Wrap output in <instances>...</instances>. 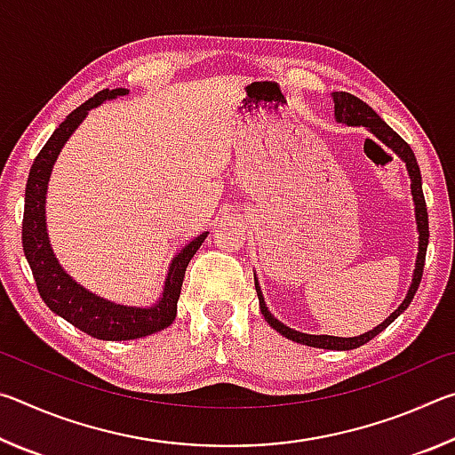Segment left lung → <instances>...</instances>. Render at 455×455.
Instances as JSON below:
<instances>
[{
    "label": "left lung",
    "mask_w": 455,
    "mask_h": 455,
    "mask_svg": "<svg viewBox=\"0 0 455 455\" xmlns=\"http://www.w3.org/2000/svg\"><path fill=\"white\" fill-rule=\"evenodd\" d=\"M333 98V106H335V120L341 122V124L347 126H365L369 132H371L377 140H381L387 148L394 150L399 158L405 163L407 174H410L411 180V196H413V204H415V225H418V233H419V244H418V259H415V268H413V276H411V284L407 289V295L402 301V305L389 315L387 319L379 325L373 327L371 331H367L363 335L357 337H333V335H309V333H301V331H295L284 325L275 315L268 311V307L265 303L263 291H260L259 279L255 275V289L259 295V307L260 313H263L265 321L271 325L275 331H279L283 337L291 339V341L301 343V345H309V347H319V349H335V351H349V349H357L361 345H365L367 341H371L375 335H379L385 327H389L399 315H402L410 303L413 301L415 291H418L419 283H421V275H423V263H426V251H427V238H429V225H427V209H426V198H423V190H421V172L418 166V160H415V154L410 148L402 136H399L394 128H389L385 122L377 116L375 110H371V106H367L363 100H359L357 96L347 94V92H333L331 94Z\"/></svg>",
    "instance_id": "8db88e82"
}]
</instances>
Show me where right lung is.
Segmentation results:
<instances>
[{
  "label": "right lung",
  "instance_id": "1",
  "mask_svg": "<svg viewBox=\"0 0 455 455\" xmlns=\"http://www.w3.org/2000/svg\"><path fill=\"white\" fill-rule=\"evenodd\" d=\"M126 94V88L98 92L94 98H90L88 102L76 108L72 114H68L66 120L53 130L50 140L45 142L32 168H29L24 225H21L24 255L29 268H32L44 303L61 319L72 323L84 333L102 339V341H130V339L152 335L171 325L176 319V303L180 297L184 271H187L190 259L196 255L200 244L204 243V238L209 236V233L198 235L176 252L171 265H168L163 292H160L158 301L150 307H130L108 301V299L82 287L60 265L50 244L48 225H45V195H48L53 164H56L68 138L76 132V128L82 124L92 108H98L108 100H116Z\"/></svg>",
  "mask_w": 455,
  "mask_h": 455
}]
</instances>
